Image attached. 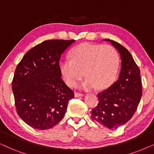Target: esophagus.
<instances>
[{
    "label": "esophagus",
    "instance_id": "1",
    "mask_svg": "<svg viewBox=\"0 0 154 154\" xmlns=\"http://www.w3.org/2000/svg\"><path fill=\"white\" fill-rule=\"evenodd\" d=\"M74 95H75V97H78L83 96V93H80V92H75Z\"/></svg>",
    "mask_w": 154,
    "mask_h": 154
}]
</instances>
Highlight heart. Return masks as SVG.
<instances>
[{
	"label": "heart",
	"mask_w": 154,
	"mask_h": 154,
	"mask_svg": "<svg viewBox=\"0 0 154 154\" xmlns=\"http://www.w3.org/2000/svg\"><path fill=\"white\" fill-rule=\"evenodd\" d=\"M60 65V70L65 81L71 87L86 79L79 85L83 90L95 87L104 88L112 83L119 66L117 50L111 45H97L88 43L75 46ZM84 73H83V71Z\"/></svg>",
	"instance_id": "heart-1"
}]
</instances>
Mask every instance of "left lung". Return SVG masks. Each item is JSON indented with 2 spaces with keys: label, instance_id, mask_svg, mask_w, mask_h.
<instances>
[{
  "label": "left lung",
  "instance_id": "obj_1",
  "mask_svg": "<svg viewBox=\"0 0 154 154\" xmlns=\"http://www.w3.org/2000/svg\"><path fill=\"white\" fill-rule=\"evenodd\" d=\"M121 54V69L117 81L98 93L99 103L91 111L92 119L110 130H116L131 119L142 97L140 70L130 52L109 39Z\"/></svg>",
  "mask_w": 154,
  "mask_h": 154
}]
</instances>
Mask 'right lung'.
Returning a JSON list of instances; mask_svg holds the SVG:
<instances>
[{
    "label": "right lung",
    "mask_w": 154,
    "mask_h": 154,
    "mask_svg": "<svg viewBox=\"0 0 154 154\" xmlns=\"http://www.w3.org/2000/svg\"><path fill=\"white\" fill-rule=\"evenodd\" d=\"M74 40H48L29 50L14 71L12 90L19 116L37 130H48L64 116L74 93L62 79L60 60Z\"/></svg>",
    "instance_id": "obj_1"
}]
</instances>
